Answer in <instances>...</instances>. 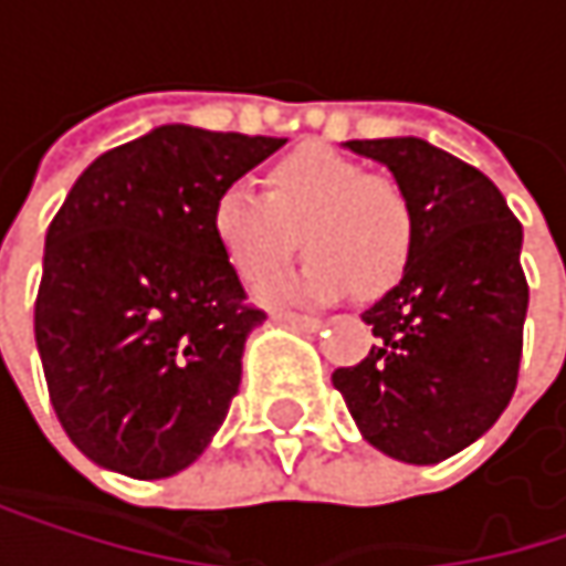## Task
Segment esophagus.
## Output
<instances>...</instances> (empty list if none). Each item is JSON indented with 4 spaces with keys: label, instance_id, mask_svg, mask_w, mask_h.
Listing matches in <instances>:
<instances>
[{
    "label": "esophagus",
    "instance_id": "esophagus-1",
    "mask_svg": "<svg viewBox=\"0 0 566 566\" xmlns=\"http://www.w3.org/2000/svg\"><path fill=\"white\" fill-rule=\"evenodd\" d=\"M275 317L284 321V324H294L301 331H321V317H311V314H297V311H275Z\"/></svg>",
    "mask_w": 566,
    "mask_h": 566
}]
</instances>
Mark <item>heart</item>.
<instances>
[{"mask_svg": "<svg viewBox=\"0 0 566 566\" xmlns=\"http://www.w3.org/2000/svg\"><path fill=\"white\" fill-rule=\"evenodd\" d=\"M212 235L252 287L272 282L294 259L307 265L269 287L272 297L334 301L354 287L374 301L402 282L416 249V216L394 176L324 144H301L262 172V196L226 186L212 202Z\"/></svg>", "mask_w": 566, "mask_h": 566, "instance_id": "obj_1", "label": "heart"}]
</instances>
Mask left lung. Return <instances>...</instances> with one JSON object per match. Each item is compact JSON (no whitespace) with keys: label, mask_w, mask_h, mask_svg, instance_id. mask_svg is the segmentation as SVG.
<instances>
[{"label":"left lung","mask_w":566,"mask_h":566,"mask_svg":"<svg viewBox=\"0 0 566 566\" xmlns=\"http://www.w3.org/2000/svg\"><path fill=\"white\" fill-rule=\"evenodd\" d=\"M380 160L416 216L412 262L364 321L377 344L334 370L364 439L399 462L432 465L472 446L517 387L527 279L521 222L482 170L419 140H347Z\"/></svg>","instance_id":"obj_1"}]
</instances>
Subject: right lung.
<instances>
[{"label":"right lung","mask_w":566,"mask_h":566,"mask_svg":"<svg viewBox=\"0 0 566 566\" xmlns=\"http://www.w3.org/2000/svg\"><path fill=\"white\" fill-rule=\"evenodd\" d=\"M282 137L167 124L101 154L45 235L35 344L67 439L130 479L202 455L265 311L212 235V202Z\"/></svg>","instance_id":"1"}]
</instances>
